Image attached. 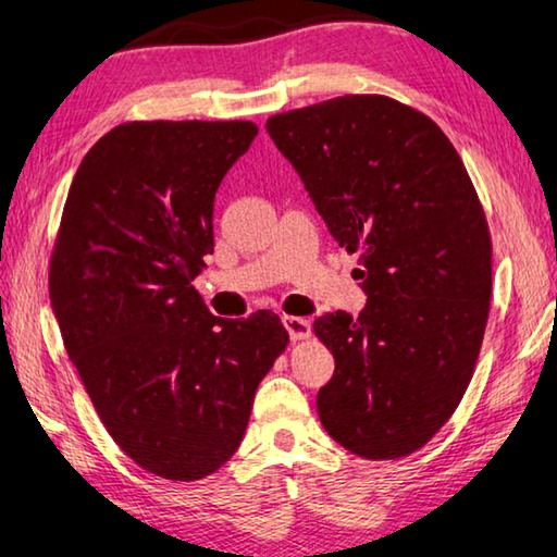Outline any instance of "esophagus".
Masks as SVG:
<instances>
[{"instance_id":"obj_1","label":"esophagus","mask_w":557,"mask_h":557,"mask_svg":"<svg viewBox=\"0 0 557 557\" xmlns=\"http://www.w3.org/2000/svg\"><path fill=\"white\" fill-rule=\"evenodd\" d=\"M284 326L294 342H301V338L311 336V321L304 317H284Z\"/></svg>"}]
</instances>
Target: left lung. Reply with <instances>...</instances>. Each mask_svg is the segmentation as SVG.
<instances>
[{"instance_id":"left-lung-1","label":"left lung","mask_w":557,"mask_h":557,"mask_svg":"<svg viewBox=\"0 0 557 557\" xmlns=\"http://www.w3.org/2000/svg\"><path fill=\"white\" fill-rule=\"evenodd\" d=\"M334 240L359 256L367 306L324 313L332 349L324 430L349 453L397 459L430 442L462 399L493 296L478 193L437 123L384 95H344L265 123Z\"/></svg>"}]
</instances>
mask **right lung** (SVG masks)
I'll list each match as a JSON object with an SVG mask.
<instances>
[{
  "instance_id": "right-lung-1",
  "label": "right lung",
  "mask_w": 557,
  "mask_h": 557,
  "mask_svg": "<svg viewBox=\"0 0 557 557\" xmlns=\"http://www.w3.org/2000/svg\"><path fill=\"white\" fill-rule=\"evenodd\" d=\"M256 135L246 120L117 125L62 211L50 301L64 349L110 437L165 480L228 462L288 344L273 311L219 319L193 288L213 253L215 190Z\"/></svg>"
}]
</instances>
